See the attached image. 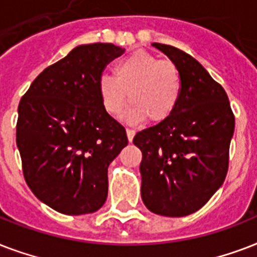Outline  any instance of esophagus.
<instances>
[{
  "label": "esophagus",
  "mask_w": 257,
  "mask_h": 257,
  "mask_svg": "<svg viewBox=\"0 0 257 257\" xmlns=\"http://www.w3.org/2000/svg\"><path fill=\"white\" fill-rule=\"evenodd\" d=\"M126 134H127V138H128V141H133V138H134L135 135V131L134 130H130V128H127L126 130Z\"/></svg>",
  "instance_id": "esophagus-1"
}]
</instances>
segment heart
<instances>
[{
    "label": "heart",
    "instance_id": "b5f03b06",
    "mask_svg": "<svg viewBox=\"0 0 257 257\" xmlns=\"http://www.w3.org/2000/svg\"><path fill=\"white\" fill-rule=\"evenodd\" d=\"M99 79V96L107 114L118 118L126 101L131 120L160 123L176 111L182 95V77L173 61L161 60L143 49L135 51ZM127 97H125V95Z\"/></svg>",
    "mask_w": 257,
    "mask_h": 257
}]
</instances>
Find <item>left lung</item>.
<instances>
[{
	"mask_svg": "<svg viewBox=\"0 0 257 257\" xmlns=\"http://www.w3.org/2000/svg\"><path fill=\"white\" fill-rule=\"evenodd\" d=\"M153 47L178 67L182 95L170 118L133 139L142 151L141 196L153 213L182 217L201 209L225 180L234 115L224 88L194 57L166 44Z\"/></svg>",
	"mask_w": 257,
	"mask_h": 257,
	"instance_id": "obj_1",
	"label": "left lung"
}]
</instances>
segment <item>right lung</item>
Segmentation results:
<instances>
[{
  "instance_id": "obj_1",
  "label": "right lung",
  "mask_w": 257,
  "mask_h": 257,
  "mask_svg": "<svg viewBox=\"0 0 257 257\" xmlns=\"http://www.w3.org/2000/svg\"><path fill=\"white\" fill-rule=\"evenodd\" d=\"M123 52L104 43L73 48L44 69L20 100L16 142L24 178L60 213H93L107 200L108 165L128 139L103 108L99 79Z\"/></svg>"
}]
</instances>
